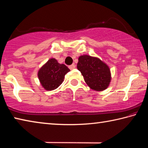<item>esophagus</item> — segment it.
Masks as SVG:
<instances>
[{"instance_id":"obj_1","label":"esophagus","mask_w":148,"mask_h":148,"mask_svg":"<svg viewBox=\"0 0 148 148\" xmlns=\"http://www.w3.org/2000/svg\"><path fill=\"white\" fill-rule=\"evenodd\" d=\"M75 67H76V66H75V64H72L71 65H70V66H69V68L71 69V70H72V69H74Z\"/></svg>"}]
</instances>
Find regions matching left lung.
<instances>
[{
    "label": "left lung",
    "mask_w": 148,
    "mask_h": 148,
    "mask_svg": "<svg viewBox=\"0 0 148 148\" xmlns=\"http://www.w3.org/2000/svg\"><path fill=\"white\" fill-rule=\"evenodd\" d=\"M77 68L91 89L102 91L109 86L111 81L110 70L100 59L87 55L81 56L78 58Z\"/></svg>",
    "instance_id": "obj_1"
}]
</instances>
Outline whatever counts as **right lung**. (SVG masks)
Here are the masks:
<instances>
[{
  "mask_svg": "<svg viewBox=\"0 0 148 148\" xmlns=\"http://www.w3.org/2000/svg\"><path fill=\"white\" fill-rule=\"evenodd\" d=\"M70 69L64 64H60L54 58L49 59L38 72V77L42 86L47 91L57 89L62 82Z\"/></svg>",
  "mask_w": 148,
  "mask_h": 148,
  "instance_id": "add662e5",
  "label": "right lung"
}]
</instances>
